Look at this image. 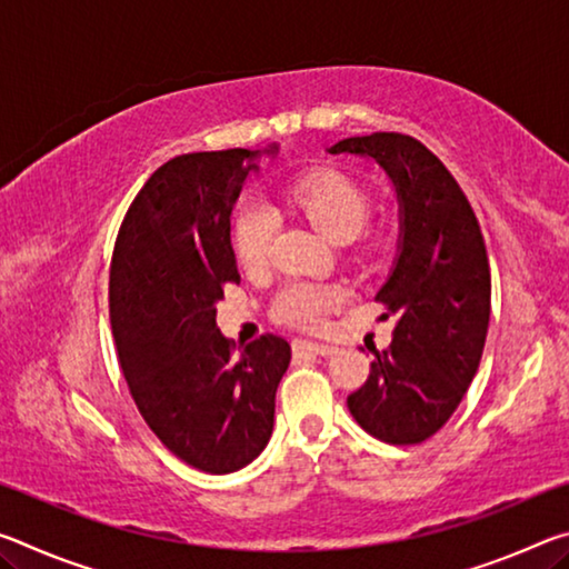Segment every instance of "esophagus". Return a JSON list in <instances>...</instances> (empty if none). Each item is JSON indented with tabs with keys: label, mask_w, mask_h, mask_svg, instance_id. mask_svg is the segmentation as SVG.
<instances>
[{
	"label": "esophagus",
	"mask_w": 569,
	"mask_h": 569,
	"mask_svg": "<svg viewBox=\"0 0 569 569\" xmlns=\"http://www.w3.org/2000/svg\"><path fill=\"white\" fill-rule=\"evenodd\" d=\"M293 351L296 353H313V356H331L339 349L331 343H319V341H306V339H296L293 341Z\"/></svg>",
	"instance_id": "obj_1"
}]
</instances>
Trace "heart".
Returning <instances> with one entry per match:
<instances>
[{
    "label": "heart",
    "mask_w": 569,
    "mask_h": 569,
    "mask_svg": "<svg viewBox=\"0 0 569 569\" xmlns=\"http://www.w3.org/2000/svg\"><path fill=\"white\" fill-rule=\"evenodd\" d=\"M286 200L333 243H346L359 236L371 210L369 192L346 172L333 168H319L298 176L286 188ZM276 233V210L266 200H243L236 208L233 226H230L238 263L246 271H263L271 263ZM341 298L339 286L291 281L273 298V316L276 321L296 326V329H321L329 313L341 306Z\"/></svg>",
    "instance_id": "1"
}]
</instances>
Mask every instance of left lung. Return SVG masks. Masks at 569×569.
Wrapping results in <instances>:
<instances>
[{"instance_id": "8db88e82", "label": "left lung", "mask_w": 569, "mask_h": 569, "mask_svg": "<svg viewBox=\"0 0 569 569\" xmlns=\"http://www.w3.org/2000/svg\"><path fill=\"white\" fill-rule=\"evenodd\" d=\"M331 156L373 158L397 188L399 256L377 301L393 339L373 349L369 379L349 393L363 431L387 445H421L445 427L479 369L489 329L492 276L479 220L465 190L411 134L346 138Z\"/></svg>"}]
</instances>
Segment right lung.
Wrapping results in <instances>:
<instances>
[{"label": "right lung", "instance_id": "add662e5", "mask_svg": "<svg viewBox=\"0 0 569 569\" xmlns=\"http://www.w3.org/2000/svg\"><path fill=\"white\" fill-rule=\"evenodd\" d=\"M256 158L233 148L168 160L124 213L110 263V323L132 399L172 455L210 475L261 455L291 363L281 336L236 353L216 326L223 288L240 283L230 213Z\"/></svg>", "mask_w": 569, "mask_h": 569}]
</instances>
